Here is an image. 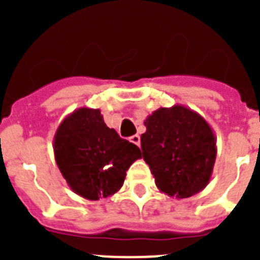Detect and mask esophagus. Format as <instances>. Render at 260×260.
I'll return each mask as SVG.
<instances>
[{"label": "esophagus", "mask_w": 260, "mask_h": 260, "mask_svg": "<svg viewBox=\"0 0 260 260\" xmlns=\"http://www.w3.org/2000/svg\"><path fill=\"white\" fill-rule=\"evenodd\" d=\"M130 142H132V143H134V144H137V146H139V144H141V137H139V135H133L132 138H130Z\"/></svg>", "instance_id": "esophagus-1"}]
</instances>
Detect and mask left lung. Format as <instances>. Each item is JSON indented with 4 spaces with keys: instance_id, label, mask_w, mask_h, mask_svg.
<instances>
[{
    "instance_id": "1",
    "label": "left lung",
    "mask_w": 260,
    "mask_h": 260,
    "mask_svg": "<svg viewBox=\"0 0 260 260\" xmlns=\"http://www.w3.org/2000/svg\"><path fill=\"white\" fill-rule=\"evenodd\" d=\"M141 143L157 189L176 199L190 198L210 183L216 137L210 123L185 105L158 108L144 119Z\"/></svg>"
}]
</instances>
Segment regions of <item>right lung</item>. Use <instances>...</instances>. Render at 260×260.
Here are the masks:
<instances>
[{
	"label": "right lung",
	"mask_w": 260,
	"mask_h": 260,
	"mask_svg": "<svg viewBox=\"0 0 260 260\" xmlns=\"http://www.w3.org/2000/svg\"><path fill=\"white\" fill-rule=\"evenodd\" d=\"M57 167L70 189L88 201L116 194L126 171L141 158L134 143L104 122L100 109L79 108L66 116L53 139Z\"/></svg>",
	"instance_id": "right-lung-1"
}]
</instances>
